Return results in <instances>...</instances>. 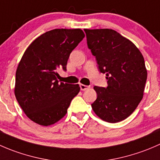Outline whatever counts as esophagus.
Returning a JSON list of instances; mask_svg holds the SVG:
<instances>
[{
    "label": "esophagus",
    "instance_id": "1",
    "mask_svg": "<svg viewBox=\"0 0 160 160\" xmlns=\"http://www.w3.org/2000/svg\"><path fill=\"white\" fill-rule=\"evenodd\" d=\"M80 88L81 90H86L89 89L90 86H87V85H84V84H80Z\"/></svg>",
    "mask_w": 160,
    "mask_h": 160
}]
</instances>
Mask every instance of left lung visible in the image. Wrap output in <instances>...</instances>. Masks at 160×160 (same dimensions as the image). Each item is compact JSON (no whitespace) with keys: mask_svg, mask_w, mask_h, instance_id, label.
Instances as JSON below:
<instances>
[{"mask_svg":"<svg viewBox=\"0 0 160 160\" xmlns=\"http://www.w3.org/2000/svg\"><path fill=\"white\" fill-rule=\"evenodd\" d=\"M88 48L98 68L106 73L107 88L94 86L95 114L110 123L125 120L142 101L147 79L144 58L133 42L108 28L84 29Z\"/></svg>","mask_w":160,"mask_h":160,"instance_id":"left-lung-1","label":"left lung"}]
</instances>
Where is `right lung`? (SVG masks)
Instances as JSON below:
<instances>
[{"mask_svg":"<svg viewBox=\"0 0 160 160\" xmlns=\"http://www.w3.org/2000/svg\"><path fill=\"white\" fill-rule=\"evenodd\" d=\"M84 36L80 28H56L35 38L24 52L16 70L14 94L32 122L49 126L67 113L80 88L59 83L56 70H67L71 52Z\"/></svg>","mask_w":160,"mask_h":160,"instance_id":"add662e5","label":"right lung"}]
</instances>
